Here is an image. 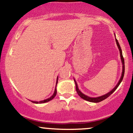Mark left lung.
<instances>
[{"label": "left lung", "instance_id": "8db88e82", "mask_svg": "<svg viewBox=\"0 0 133 133\" xmlns=\"http://www.w3.org/2000/svg\"><path fill=\"white\" fill-rule=\"evenodd\" d=\"M116 42L117 45V47H118L119 50L121 59L122 64H123V72H122V75H121V78H120V80L119 81L118 83H117V84L115 86V88H114L113 89L111 90L110 92L107 93V94H104V95H103V96H99V97H89V96H87L85 95V94H84L83 93H82L80 91H79V88H78V86H77V83H76L75 79H74V82H75V84H76V91H77V94H78V95L80 96V97H81V98L83 99H84V100H86V101H89V102H92V103H99V102L102 101L104 100L105 99L108 98V97H109V96H110L111 94H112V93H113L114 91H116V89H117V87L119 86L120 83H121V82L122 81H123V77H124V57H123V54H122V50H121V49L119 44L118 41H117V40L116 39Z\"/></svg>", "mask_w": 133, "mask_h": 133}]
</instances>
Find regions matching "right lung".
Listing matches in <instances>:
<instances>
[{
  "label": "right lung",
  "instance_id": "1",
  "mask_svg": "<svg viewBox=\"0 0 133 133\" xmlns=\"http://www.w3.org/2000/svg\"><path fill=\"white\" fill-rule=\"evenodd\" d=\"M57 81H58V77L57 78V82H56V86H57ZM56 88H55V91H54V94H53V95L51 96V97H49V98L47 99H45V100H43V101H32V103H36V104H41V103H47V102L48 101H50L52 99L54 98L55 96H56V94H57V90H56Z\"/></svg>",
  "mask_w": 133,
  "mask_h": 133
}]
</instances>
